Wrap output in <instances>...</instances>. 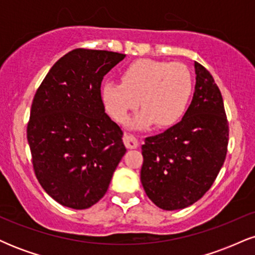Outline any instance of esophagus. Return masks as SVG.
Masks as SVG:
<instances>
[{
  "instance_id": "34e87169",
  "label": "esophagus",
  "mask_w": 255,
  "mask_h": 255,
  "mask_svg": "<svg viewBox=\"0 0 255 255\" xmlns=\"http://www.w3.org/2000/svg\"><path fill=\"white\" fill-rule=\"evenodd\" d=\"M124 142L127 148H136L137 147V140L131 134L126 133L124 135Z\"/></svg>"
}]
</instances>
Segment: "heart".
I'll use <instances>...</instances> for the list:
<instances>
[{
    "label": "heart",
    "instance_id": "b5f03b06",
    "mask_svg": "<svg viewBox=\"0 0 255 255\" xmlns=\"http://www.w3.org/2000/svg\"><path fill=\"white\" fill-rule=\"evenodd\" d=\"M122 83L105 81L102 99L116 121H124L128 111L141 104L136 126L154 122L158 127L176 125L188 108L193 93V77L183 63L139 60L122 72Z\"/></svg>",
    "mask_w": 255,
    "mask_h": 255
}]
</instances>
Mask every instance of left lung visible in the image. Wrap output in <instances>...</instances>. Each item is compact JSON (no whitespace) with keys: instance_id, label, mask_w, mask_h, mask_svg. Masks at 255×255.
Listing matches in <instances>:
<instances>
[{"instance_id":"8db88e82","label":"left lung","mask_w":255,"mask_h":255,"mask_svg":"<svg viewBox=\"0 0 255 255\" xmlns=\"http://www.w3.org/2000/svg\"><path fill=\"white\" fill-rule=\"evenodd\" d=\"M197 83L192 103L178 122L142 145V187L159 209L180 210L211 188L223 165L229 122L211 73L195 61Z\"/></svg>"}]
</instances>
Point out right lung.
I'll return each mask as SVG.
<instances>
[{"label": "right lung", "mask_w": 255, "mask_h": 255, "mask_svg": "<svg viewBox=\"0 0 255 255\" xmlns=\"http://www.w3.org/2000/svg\"><path fill=\"white\" fill-rule=\"evenodd\" d=\"M125 57L74 49L36 91L27 124L32 164L44 191L63 206L84 210L98 203L127 151L101 95L103 77Z\"/></svg>", "instance_id": "add662e5"}]
</instances>
